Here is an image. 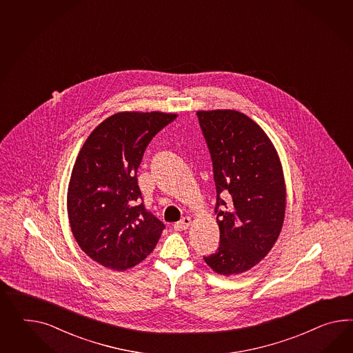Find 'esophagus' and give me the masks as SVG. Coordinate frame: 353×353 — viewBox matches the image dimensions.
I'll return each instance as SVG.
<instances>
[{
    "label": "esophagus",
    "instance_id": "obj_1",
    "mask_svg": "<svg viewBox=\"0 0 353 353\" xmlns=\"http://www.w3.org/2000/svg\"><path fill=\"white\" fill-rule=\"evenodd\" d=\"M190 225H191V218L190 216H185V218L181 219L180 222L174 224V228L177 231H185V230L189 228Z\"/></svg>",
    "mask_w": 353,
    "mask_h": 353
}]
</instances>
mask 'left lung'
<instances>
[{
	"mask_svg": "<svg viewBox=\"0 0 353 353\" xmlns=\"http://www.w3.org/2000/svg\"><path fill=\"white\" fill-rule=\"evenodd\" d=\"M196 114L212 155L221 232L216 252L204 260L218 274H241L267 256L282 231L283 168L265 131L245 113L212 110Z\"/></svg>",
	"mask_w": 353,
	"mask_h": 353,
	"instance_id": "1",
	"label": "left lung"
}]
</instances>
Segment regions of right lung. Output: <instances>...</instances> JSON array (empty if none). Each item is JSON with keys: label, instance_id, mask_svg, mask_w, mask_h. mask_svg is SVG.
<instances>
[{"label": "right lung", "instance_id": "right-lung-1", "mask_svg": "<svg viewBox=\"0 0 353 353\" xmlns=\"http://www.w3.org/2000/svg\"><path fill=\"white\" fill-rule=\"evenodd\" d=\"M176 113L117 112L81 146L68 189L71 232L104 268L123 272L154 250L164 224L140 203L137 171L146 146Z\"/></svg>", "mask_w": 353, "mask_h": 353}]
</instances>
